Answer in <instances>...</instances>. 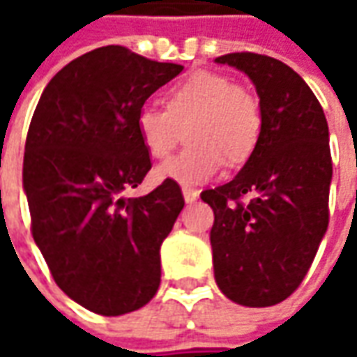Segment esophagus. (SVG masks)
I'll use <instances>...</instances> for the list:
<instances>
[{
    "label": "esophagus",
    "instance_id": "obj_1",
    "mask_svg": "<svg viewBox=\"0 0 357 357\" xmlns=\"http://www.w3.org/2000/svg\"><path fill=\"white\" fill-rule=\"evenodd\" d=\"M183 197H185L186 202H195L199 199V190L197 188H190V186H185L183 188Z\"/></svg>",
    "mask_w": 357,
    "mask_h": 357
}]
</instances>
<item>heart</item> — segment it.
<instances>
[{
	"mask_svg": "<svg viewBox=\"0 0 357 357\" xmlns=\"http://www.w3.org/2000/svg\"><path fill=\"white\" fill-rule=\"evenodd\" d=\"M165 107L144 103L135 117L139 139L153 158H165L186 130L190 144L162 162L160 181L199 185L220 171L222 160L236 167L250 157L260 139L262 115L252 93L218 73H197L172 87Z\"/></svg>",
	"mask_w": 357,
	"mask_h": 357,
	"instance_id": "b5f03b06",
	"label": "heart"
}]
</instances>
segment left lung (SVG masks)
Returning <instances> with one entry per match:
<instances>
[{
	"label": "left lung",
	"mask_w": 357,
	"mask_h": 357,
	"mask_svg": "<svg viewBox=\"0 0 357 357\" xmlns=\"http://www.w3.org/2000/svg\"><path fill=\"white\" fill-rule=\"evenodd\" d=\"M214 61L250 77L262 115L246 165L230 183L200 195L214 211V280L236 304L274 306L304 280L328 228V123L316 95L286 63L248 51Z\"/></svg>",
	"instance_id": "1"
}]
</instances>
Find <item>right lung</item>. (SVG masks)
Listing matches in <instances>:
<instances>
[{"mask_svg":"<svg viewBox=\"0 0 357 357\" xmlns=\"http://www.w3.org/2000/svg\"><path fill=\"white\" fill-rule=\"evenodd\" d=\"M183 65L121 45L93 49L43 89L27 130L23 190L53 280L83 308L121 316L160 284V244L185 206L181 186L125 199L151 171L137 111Z\"/></svg>","mask_w":357,"mask_h":357,"instance_id":"right-lung-1","label":"right lung"}]
</instances>
